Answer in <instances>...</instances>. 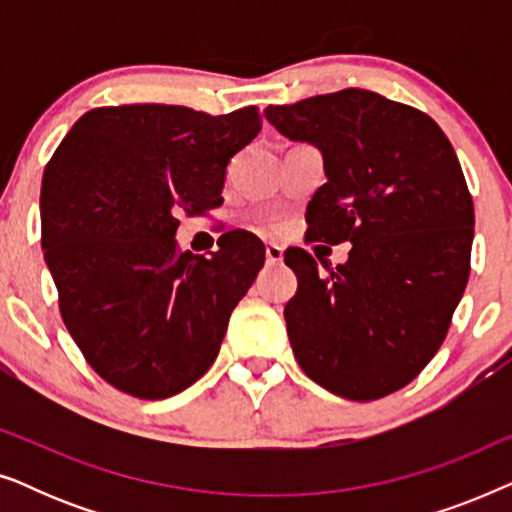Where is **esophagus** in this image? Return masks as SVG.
<instances>
[{
    "label": "esophagus",
    "instance_id": "34e87169",
    "mask_svg": "<svg viewBox=\"0 0 512 512\" xmlns=\"http://www.w3.org/2000/svg\"><path fill=\"white\" fill-rule=\"evenodd\" d=\"M265 261L268 265H279L284 261V249L279 244H265Z\"/></svg>",
    "mask_w": 512,
    "mask_h": 512
}]
</instances>
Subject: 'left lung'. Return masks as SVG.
Segmentation results:
<instances>
[{
  "mask_svg": "<svg viewBox=\"0 0 512 512\" xmlns=\"http://www.w3.org/2000/svg\"><path fill=\"white\" fill-rule=\"evenodd\" d=\"M265 118L324 156L307 237L352 242L328 275L305 249L284 254L298 277L284 307L298 366L349 401L394 394L443 345L471 272L475 214L457 153L424 111L361 88Z\"/></svg>",
  "mask_w": 512,
  "mask_h": 512,
  "instance_id": "8db88e82",
  "label": "left lung"
}]
</instances>
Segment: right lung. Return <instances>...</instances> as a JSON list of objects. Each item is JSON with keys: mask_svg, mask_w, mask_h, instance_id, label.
<instances>
[{"mask_svg": "<svg viewBox=\"0 0 512 512\" xmlns=\"http://www.w3.org/2000/svg\"><path fill=\"white\" fill-rule=\"evenodd\" d=\"M261 132L256 107L90 109L41 181V249L69 335L102 380L158 401L198 382L265 263L247 230L212 256L177 249V209L219 207L226 167Z\"/></svg>", "mask_w": 512, "mask_h": 512, "instance_id": "right-lung-1", "label": "right lung"}]
</instances>
